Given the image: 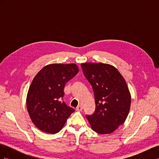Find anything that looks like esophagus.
Instances as JSON below:
<instances>
[{
	"label": "esophagus",
	"instance_id": "1",
	"mask_svg": "<svg viewBox=\"0 0 159 159\" xmlns=\"http://www.w3.org/2000/svg\"><path fill=\"white\" fill-rule=\"evenodd\" d=\"M75 109L76 111H82L83 109V107L81 106V105H78V106L75 108Z\"/></svg>",
	"mask_w": 159,
	"mask_h": 159
}]
</instances>
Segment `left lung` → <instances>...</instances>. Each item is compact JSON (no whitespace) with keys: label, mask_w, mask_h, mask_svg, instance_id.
Here are the masks:
<instances>
[{"label":"left lung","mask_w":159,"mask_h":159,"mask_svg":"<svg viewBox=\"0 0 159 159\" xmlns=\"http://www.w3.org/2000/svg\"><path fill=\"white\" fill-rule=\"evenodd\" d=\"M81 67L92 87L95 103L93 113L85 117L95 132L112 133L125 121L131 107L126 81L115 67L109 64L84 63Z\"/></svg>","instance_id":"1"}]
</instances>
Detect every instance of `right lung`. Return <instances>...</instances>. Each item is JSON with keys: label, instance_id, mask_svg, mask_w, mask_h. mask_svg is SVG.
Here are the masks:
<instances>
[{"label": "right lung", "instance_id": "1", "mask_svg": "<svg viewBox=\"0 0 159 159\" xmlns=\"http://www.w3.org/2000/svg\"><path fill=\"white\" fill-rule=\"evenodd\" d=\"M78 71L74 64H53L45 66L34 77L28 89L26 106L32 122L42 131L59 132L74 112L64 102V88Z\"/></svg>", "mask_w": 159, "mask_h": 159}]
</instances>
